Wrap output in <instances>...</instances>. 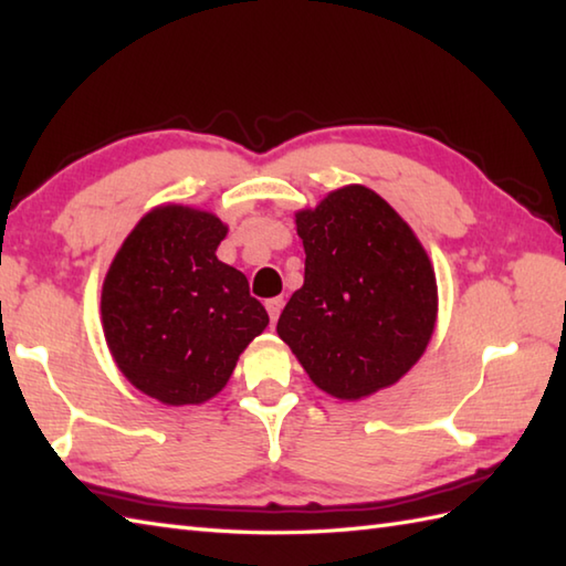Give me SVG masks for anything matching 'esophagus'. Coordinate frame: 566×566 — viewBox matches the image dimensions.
I'll use <instances>...</instances> for the list:
<instances>
[{"label":"esophagus","mask_w":566,"mask_h":566,"mask_svg":"<svg viewBox=\"0 0 566 566\" xmlns=\"http://www.w3.org/2000/svg\"><path fill=\"white\" fill-rule=\"evenodd\" d=\"M268 314H270V321L272 323H276V318H280V314H282V306H284V298L282 296H276V298H268Z\"/></svg>","instance_id":"obj_1"}]
</instances>
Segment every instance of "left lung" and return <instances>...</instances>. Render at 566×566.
Segmentation results:
<instances>
[{"mask_svg":"<svg viewBox=\"0 0 566 566\" xmlns=\"http://www.w3.org/2000/svg\"><path fill=\"white\" fill-rule=\"evenodd\" d=\"M304 286L276 333L318 389L363 399L411 369L436 328L438 284L423 245L387 201L343 187L296 213Z\"/></svg>","mask_w":566,"mask_h":566,"instance_id":"left-lung-1","label":"left lung"}]
</instances>
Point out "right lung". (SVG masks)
<instances>
[{
  "instance_id": "add662e5",
  "label": "right lung",
  "mask_w": 566,
  "mask_h": 566,
  "mask_svg": "<svg viewBox=\"0 0 566 566\" xmlns=\"http://www.w3.org/2000/svg\"><path fill=\"white\" fill-rule=\"evenodd\" d=\"M223 235L213 213L160 207L130 231L104 280L102 323L116 365L167 406L219 394L270 323L245 274L216 258Z\"/></svg>"
}]
</instances>
